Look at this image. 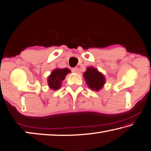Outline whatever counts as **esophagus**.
<instances>
[{"label":"esophagus","instance_id":"34e87169","mask_svg":"<svg viewBox=\"0 0 151 151\" xmlns=\"http://www.w3.org/2000/svg\"><path fill=\"white\" fill-rule=\"evenodd\" d=\"M71 71L73 73H78L79 71H80V70H79V69L77 68H73L71 69Z\"/></svg>","mask_w":151,"mask_h":151}]
</instances>
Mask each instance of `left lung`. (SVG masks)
<instances>
[{"instance_id":"1","label":"left lung","mask_w":151,"mask_h":151,"mask_svg":"<svg viewBox=\"0 0 151 151\" xmlns=\"http://www.w3.org/2000/svg\"><path fill=\"white\" fill-rule=\"evenodd\" d=\"M83 77L86 83L93 90H100L105 83L104 76L92 67H90L87 69L83 73Z\"/></svg>"}]
</instances>
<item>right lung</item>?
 <instances>
[{"mask_svg":"<svg viewBox=\"0 0 151 151\" xmlns=\"http://www.w3.org/2000/svg\"><path fill=\"white\" fill-rule=\"evenodd\" d=\"M70 73L68 68L54 70L48 78V85L52 90H58L61 85V81L65 79L66 75Z\"/></svg>","mask_w":151,"mask_h":151,"instance_id":"add662e5","label":"right lung"}]
</instances>
